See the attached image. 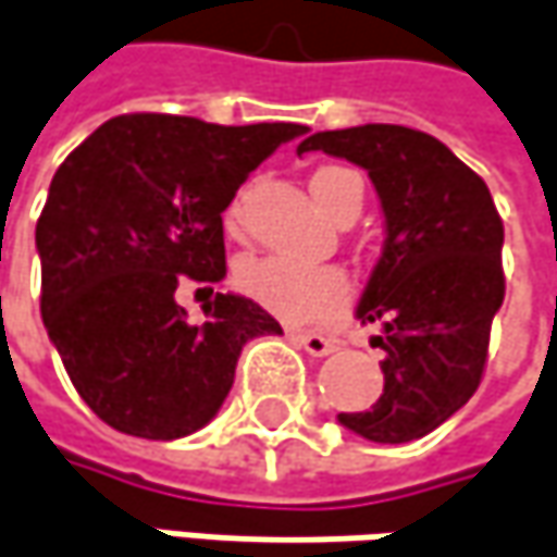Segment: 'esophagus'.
Listing matches in <instances>:
<instances>
[{"instance_id":"esophagus-1","label":"esophagus","mask_w":557,"mask_h":557,"mask_svg":"<svg viewBox=\"0 0 557 557\" xmlns=\"http://www.w3.org/2000/svg\"><path fill=\"white\" fill-rule=\"evenodd\" d=\"M292 342L297 348L307 350L310 357H325V354H332V350L338 348L335 338H325L320 332H292Z\"/></svg>"}]
</instances>
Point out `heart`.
I'll return each instance as SVG.
<instances>
[{"mask_svg":"<svg viewBox=\"0 0 557 557\" xmlns=\"http://www.w3.org/2000/svg\"><path fill=\"white\" fill-rule=\"evenodd\" d=\"M310 190L317 197L329 215L338 209V203L348 194H360L363 200V184L360 175L350 169H338V165H325L313 178H310ZM244 197L247 190H240L232 207L225 212V225L228 232L240 228L244 219ZM235 282L240 292L250 300H257L263 310L272 317L285 322H322L332 320L338 310H345L350 297L348 275L338 265H310L288 260V257H247L240 260L235 269Z\"/></svg>","mask_w":557,"mask_h":557,"instance_id":"obj_1","label":"heart"}]
</instances>
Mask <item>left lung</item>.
Instances as JSON below:
<instances>
[{
	"mask_svg": "<svg viewBox=\"0 0 557 557\" xmlns=\"http://www.w3.org/2000/svg\"><path fill=\"white\" fill-rule=\"evenodd\" d=\"M313 150L367 169L385 215L382 257L357 304V320L382 325L385 385L370 410L338 413V423L382 445L423 438L483 379L505 300L498 209L473 169L413 127L317 131L297 156Z\"/></svg>",
	"mask_w": 557,
	"mask_h": 557,
	"instance_id": "left-lung-1",
	"label": "left lung"
}]
</instances>
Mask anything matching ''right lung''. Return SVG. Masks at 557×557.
I'll return each mask as SVG.
<instances>
[{
    "label": "right lung",
    "mask_w": 557,
    "mask_h": 557,
    "mask_svg": "<svg viewBox=\"0 0 557 557\" xmlns=\"http://www.w3.org/2000/svg\"><path fill=\"white\" fill-rule=\"evenodd\" d=\"M304 131L140 112L109 119L59 165L37 222L42 325L112 430L162 442L203 430L232 392L240 348L282 335L232 292L194 325L175 292L225 278L222 212Z\"/></svg>",
    "instance_id": "add662e5"
}]
</instances>
